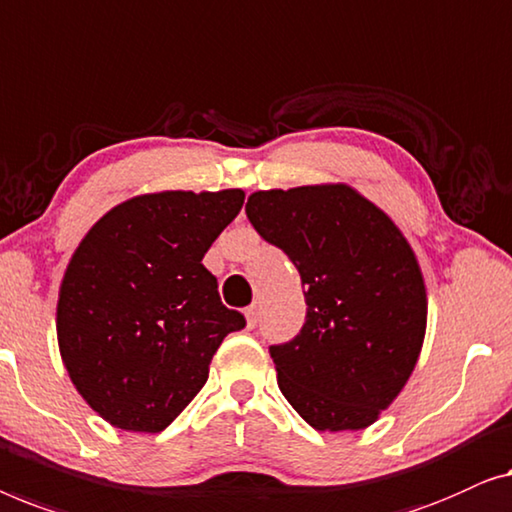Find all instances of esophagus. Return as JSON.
Listing matches in <instances>:
<instances>
[{
    "label": "esophagus",
    "instance_id": "obj_1",
    "mask_svg": "<svg viewBox=\"0 0 512 512\" xmlns=\"http://www.w3.org/2000/svg\"><path fill=\"white\" fill-rule=\"evenodd\" d=\"M257 322H259V308L257 306L246 308V325H248V329H255Z\"/></svg>",
    "mask_w": 512,
    "mask_h": 512
}]
</instances>
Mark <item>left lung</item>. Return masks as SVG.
<instances>
[{
    "mask_svg": "<svg viewBox=\"0 0 512 512\" xmlns=\"http://www.w3.org/2000/svg\"><path fill=\"white\" fill-rule=\"evenodd\" d=\"M246 213L306 287L304 327L269 348L280 392L318 431L371 427L408 383L427 331V287L406 236L345 183L259 190Z\"/></svg>",
    "mask_w": 512,
    "mask_h": 512,
    "instance_id": "obj_1",
    "label": "left lung"
}]
</instances>
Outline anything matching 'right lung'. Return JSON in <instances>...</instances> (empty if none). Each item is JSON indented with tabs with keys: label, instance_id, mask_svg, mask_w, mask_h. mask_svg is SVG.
I'll list each match as a JSON object with an SVG mask.
<instances>
[{
	"label": "right lung",
	"instance_id": "1",
	"mask_svg": "<svg viewBox=\"0 0 512 512\" xmlns=\"http://www.w3.org/2000/svg\"><path fill=\"white\" fill-rule=\"evenodd\" d=\"M246 192L164 190L102 215L57 294V345L71 383L118 429L157 434L208 380L222 338L246 327L201 264Z\"/></svg>",
	"mask_w": 512,
	"mask_h": 512
}]
</instances>
